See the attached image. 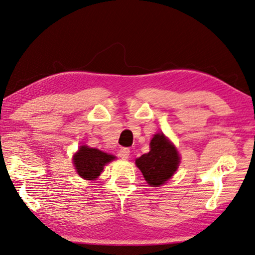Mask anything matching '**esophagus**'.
I'll use <instances>...</instances> for the list:
<instances>
[{
    "mask_svg": "<svg viewBox=\"0 0 255 255\" xmlns=\"http://www.w3.org/2000/svg\"><path fill=\"white\" fill-rule=\"evenodd\" d=\"M129 154H130V149L129 148H127V147H125V148H122L119 150V157H122V158H124V159H127L128 157H129Z\"/></svg>",
    "mask_w": 255,
    "mask_h": 255,
    "instance_id": "1",
    "label": "esophagus"
}]
</instances>
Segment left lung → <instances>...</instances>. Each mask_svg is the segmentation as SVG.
Segmentation results:
<instances>
[{
	"mask_svg": "<svg viewBox=\"0 0 255 255\" xmlns=\"http://www.w3.org/2000/svg\"><path fill=\"white\" fill-rule=\"evenodd\" d=\"M150 150L136 158V165L152 187H159L172 178L178 170L180 155L175 146L158 132L154 135L149 144Z\"/></svg>",
	"mask_w": 255,
	"mask_h": 255,
	"instance_id": "obj_1",
	"label": "left lung"
}]
</instances>
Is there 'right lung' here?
<instances>
[{"instance_id":"obj_1","label":"right lung","mask_w":255,"mask_h":255,"mask_svg":"<svg viewBox=\"0 0 255 255\" xmlns=\"http://www.w3.org/2000/svg\"><path fill=\"white\" fill-rule=\"evenodd\" d=\"M115 158L116 156L114 155L83 145L75 153L73 163L81 178L84 180H96L101 174L103 166Z\"/></svg>"}]
</instances>
